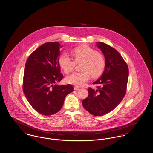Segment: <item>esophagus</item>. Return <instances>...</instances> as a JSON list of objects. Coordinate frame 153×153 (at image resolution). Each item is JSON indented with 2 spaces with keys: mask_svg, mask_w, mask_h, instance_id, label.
Masks as SVG:
<instances>
[{
  "mask_svg": "<svg viewBox=\"0 0 153 153\" xmlns=\"http://www.w3.org/2000/svg\"><path fill=\"white\" fill-rule=\"evenodd\" d=\"M74 90H79V88L78 87V86H74Z\"/></svg>",
  "mask_w": 153,
  "mask_h": 153,
  "instance_id": "obj_1",
  "label": "esophagus"
}]
</instances>
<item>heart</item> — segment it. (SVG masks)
<instances>
[{"instance_id": "obj_1", "label": "heart", "mask_w": 153, "mask_h": 153, "mask_svg": "<svg viewBox=\"0 0 153 153\" xmlns=\"http://www.w3.org/2000/svg\"><path fill=\"white\" fill-rule=\"evenodd\" d=\"M71 53L74 61L67 53H63L59 59L60 66L65 74H69L73 71L76 63L81 62V71L68 76L66 79L68 83L81 86L90 79L91 74L93 77H97L104 72L106 66L104 55L91 47L82 45L72 49Z\"/></svg>"}]
</instances>
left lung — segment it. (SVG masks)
Here are the masks:
<instances>
[{
	"mask_svg": "<svg viewBox=\"0 0 153 153\" xmlns=\"http://www.w3.org/2000/svg\"><path fill=\"white\" fill-rule=\"evenodd\" d=\"M97 44L105 56L106 66L102 76L93 83L100 86L96 89L89 88V95L82 103L92 115L101 116L114 109L124 97L128 68L116 49L105 43L97 42Z\"/></svg>",
	"mask_w": 153,
	"mask_h": 153,
	"instance_id": "8db88e82",
	"label": "left lung"
}]
</instances>
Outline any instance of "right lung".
Wrapping results in <instances>:
<instances>
[{"label":"right lung","instance_id":"right-lung-1","mask_svg":"<svg viewBox=\"0 0 153 153\" xmlns=\"http://www.w3.org/2000/svg\"><path fill=\"white\" fill-rule=\"evenodd\" d=\"M60 44L44 43L35 50L25 63L23 90L31 106L44 116L60 110L67 95L74 91L72 85L56 84L64 77L59 58Z\"/></svg>","mask_w":153,"mask_h":153}]
</instances>
